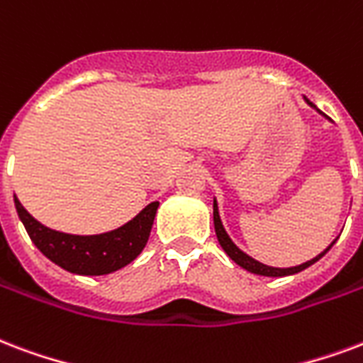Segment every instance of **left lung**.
<instances>
[{
	"label": "left lung",
	"mask_w": 363,
	"mask_h": 363,
	"mask_svg": "<svg viewBox=\"0 0 363 363\" xmlns=\"http://www.w3.org/2000/svg\"><path fill=\"white\" fill-rule=\"evenodd\" d=\"M306 99V98H304ZM308 104H310L311 107H315L313 104H311L310 99H306ZM318 109V107H315ZM319 111V109H318ZM321 113V111H319ZM325 115V113H321ZM213 225H216V235H217V240H219V244H221V248L227 252V256L235 262V264H238L242 269L250 271V273H256V275H264V277H286V275H294V273H300V271H304L306 267H310V265H313L318 259H321V257L331 250V246L335 242L329 246L327 250H323L319 256H315L313 259H310V262H306V264L302 265H296V267H269V265L265 264H259L257 259H254V257H250L248 254H244L242 250L236 248V244L233 242L229 238V235H227V230H225V227H223L221 223V217H219V209H217V202L213 200Z\"/></svg>",
	"instance_id": "8db88e82"
}]
</instances>
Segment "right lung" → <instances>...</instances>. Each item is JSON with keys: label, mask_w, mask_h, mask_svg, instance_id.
<instances>
[{"label": "right lung", "mask_w": 363, "mask_h": 363, "mask_svg": "<svg viewBox=\"0 0 363 363\" xmlns=\"http://www.w3.org/2000/svg\"><path fill=\"white\" fill-rule=\"evenodd\" d=\"M160 202L147 203L123 227L101 235H67L45 227L23 208L15 196V208L36 248L53 264L77 275H107L138 257L154 225Z\"/></svg>", "instance_id": "right-lung-1"}]
</instances>
